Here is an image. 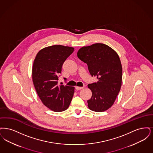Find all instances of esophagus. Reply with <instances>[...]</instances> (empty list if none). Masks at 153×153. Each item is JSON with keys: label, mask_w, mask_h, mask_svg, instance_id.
<instances>
[{"label": "esophagus", "mask_w": 153, "mask_h": 153, "mask_svg": "<svg viewBox=\"0 0 153 153\" xmlns=\"http://www.w3.org/2000/svg\"><path fill=\"white\" fill-rule=\"evenodd\" d=\"M83 88H84V87H75V88H76V90H82V89H83Z\"/></svg>", "instance_id": "34e87169"}]
</instances>
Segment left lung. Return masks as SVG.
I'll use <instances>...</instances> for the list:
<instances>
[{
	"label": "left lung",
	"mask_w": 153,
	"mask_h": 153,
	"mask_svg": "<svg viewBox=\"0 0 153 153\" xmlns=\"http://www.w3.org/2000/svg\"><path fill=\"white\" fill-rule=\"evenodd\" d=\"M77 56L98 80L88 85L92 91L88 108L96 112L106 111L113 106L122 85V67L118 53L106 45L95 43L80 48Z\"/></svg>",
	"instance_id": "1"
}]
</instances>
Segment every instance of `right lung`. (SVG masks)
<instances>
[{
	"instance_id": "1",
	"label": "right lung",
	"mask_w": 153,
	"mask_h": 153,
	"mask_svg": "<svg viewBox=\"0 0 153 153\" xmlns=\"http://www.w3.org/2000/svg\"><path fill=\"white\" fill-rule=\"evenodd\" d=\"M74 48L62 45L47 47L37 53L33 62V85L41 101L55 112L66 110L74 93V87L58 85L62 67Z\"/></svg>"
}]
</instances>
